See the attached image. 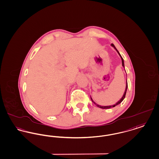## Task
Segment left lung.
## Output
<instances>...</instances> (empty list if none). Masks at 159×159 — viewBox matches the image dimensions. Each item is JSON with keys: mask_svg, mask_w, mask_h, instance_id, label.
I'll return each mask as SVG.
<instances>
[{"mask_svg": "<svg viewBox=\"0 0 159 159\" xmlns=\"http://www.w3.org/2000/svg\"><path fill=\"white\" fill-rule=\"evenodd\" d=\"M111 46H112L116 50V51L118 52V54L120 55V56L121 57V60H122V66L124 67H124V59L122 58V57H121V54H120V52H119V51L117 50V49L116 48V47H115L114 45L113 44H111ZM127 88H128V83H127V80H126V88H125V92H124V95L122 96V97L121 98V99L119 101H118V102H116L115 104H114V105H110V106H101V105H98V104H97L96 103L94 102L93 101V99H92V98L90 97V99H91V100H92V101L93 103H94L98 107H99V108H102V109H109V108H113V107H115V106H116V105H119L120 103H121L122 101L124 99V98H125V95H126V92H127Z\"/></svg>", "mask_w": 159, "mask_h": 159, "instance_id": "obj_1", "label": "left lung"}]
</instances>
